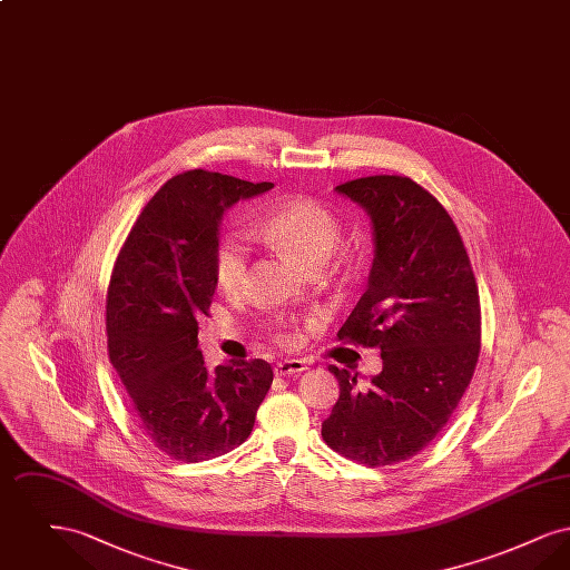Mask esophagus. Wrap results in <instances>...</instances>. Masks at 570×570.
I'll return each mask as SVG.
<instances>
[{
  "mask_svg": "<svg viewBox=\"0 0 570 570\" xmlns=\"http://www.w3.org/2000/svg\"><path fill=\"white\" fill-rule=\"evenodd\" d=\"M307 365L301 358H284L275 365V376H297L301 372H305Z\"/></svg>",
  "mask_w": 570,
  "mask_h": 570,
  "instance_id": "obj_1",
  "label": "esophagus"
}]
</instances>
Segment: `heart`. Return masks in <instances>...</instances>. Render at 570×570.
I'll use <instances>...</instances> for the list:
<instances>
[{
    "mask_svg": "<svg viewBox=\"0 0 570 570\" xmlns=\"http://www.w3.org/2000/svg\"><path fill=\"white\" fill-rule=\"evenodd\" d=\"M249 237L288 254L303 269L323 267L342 239L340 219L321 203L295 196L277 203L272 209L256 217L249 226ZM249 267V247L242 235H224L214 252V275L217 286L228 293H242ZM275 337L293 344L297 333L279 326Z\"/></svg>",
    "mask_w": 570,
    "mask_h": 570,
    "instance_id": "1",
    "label": "heart"
}]
</instances>
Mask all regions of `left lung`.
<instances>
[{"label": "left lung", "instance_id": "8db88e82", "mask_svg": "<svg viewBox=\"0 0 570 570\" xmlns=\"http://www.w3.org/2000/svg\"><path fill=\"white\" fill-rule=\"evenodd\" d=\"M372 222L367 288L340 340L376 346L382 372L358 384L328 365L340 400L326 444L367 465L410 460L442 432L481 353L479 288L446 209L407 177L376 175L335 188Z\"/></svg>", "mask_w": 570, "mask_h": 570}]
</instances>
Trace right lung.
Returning a JSON list of instances; mask_svg holds the SVG:
<instances>
[{"label":"right lung","mask_w":570,"mask_h":570,"mask_svg":"<svg viewBox=\"0 0 570 570\" xmlns=\"http://www.w3.org/2000/svg\"><path fill=\"white\" fill-rule=\"evenodd\" d=\"M272 188L200 168L181 173L145 205L112 267L110 363L140 428L173 460H209L244 444L272 386L263 358L212 372L198 351V316L216 293L222 217Z\"/></svg>","instance_id":"obj_1"}]
</instances>
